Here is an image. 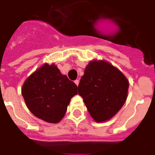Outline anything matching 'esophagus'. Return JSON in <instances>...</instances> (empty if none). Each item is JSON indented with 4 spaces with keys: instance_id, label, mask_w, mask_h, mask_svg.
<instances>
[{
    "instance_id": "1",
    "label": "esophagus",
    "mask_w": 155,
    "mask_h": 155,
    "mask_svg": "<svg viewBox=\"0 0 155 155\" xmlns=\"http://www.w3.org/2000/svg\"><path fill=\"white\" fill-rule=\"evenodd\" d=\"M75 83H76V85H77V87H78V85H79V79H76V80H75Z\"/></svg>"
}]
</instances>
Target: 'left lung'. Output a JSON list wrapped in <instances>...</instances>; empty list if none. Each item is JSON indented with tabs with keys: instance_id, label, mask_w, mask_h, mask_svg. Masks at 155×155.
I'll list each match as a JSON object with an SVG mask.
<instances>
[{
	"instance_id": "1",
	"label": "left lung",
	"mask_w": 155,
	"mask_h": 155,
	"mask_svg": "<svg viewBox=\"0 0 155 155\" xmlns=\"http://www.w3.org/2000/svg\"><path fill=\"white\" fill-rule=\"evenodd\" d=\"M129 81L121 71L104 60L89 62L78 86L90 115L106 122L122 108L127 98Z\"/></svg>"
}]
</instances>
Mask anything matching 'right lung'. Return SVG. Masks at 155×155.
<instances>
[{"instance_id": "obj_1", "label": "right lung", "mask_w": 155, "mask_h": 155, "mask_svg": "<svg viewBox=\"0 0 155 155\" xmlns=\"http://www.w3.org/2000/svg\"><path fill=\"white\" fill-rule=\"evenodd\" d=\"M77 86L62 75L54 64H44L24 82L21 94L35 116L49 123L63 118Z\"/></svg>"}]
</instances>
